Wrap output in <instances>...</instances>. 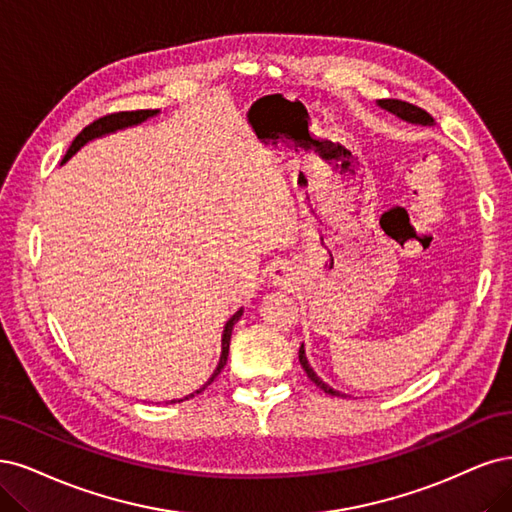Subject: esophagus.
Instances as JSON below:
<instances>
[{"label": "esophagus", "mask_w": 512, "mask_h": 512, "mask_svg": "<svg viewBox=\"0 0 512 512\" xmlns=\"http://www.w3.org/2000/svg\"><path fill=\"white\" fill-rule=\"evenodd\" d=\"M270 278H272V283L274 285H289V268H285V266H274L272 268V272H270Z\"/></svg>", "instance_id": "1"}]
</instances>
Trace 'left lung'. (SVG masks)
Segmentation results:
<instances>
[{"label":"left lung","instance_id":"obj_1","mask_svg":"<svg viewBox=\"0 0 512 512\" xmlns=\"http://www.w3.org/2000/svg\"><path fill=\"white\" fill-rule=\"evenodd\" d=\"M378 106L385 108V110H389V112H393L395 117H400L402 121H408V123H419V125H432V123H434V119H432L430 114H427L423 108H419V106H412V104L402 102V100H378ZM300 364H302L304 372L308 374L310 381L315 383L319 389H323V391H325V393H329V395H342L340 391H336V389L329 387L327 383H323L321 378L315 374V370L310 368L308 359H306L304 344L300 346Z\"/></svg>","mask_w":512,"mask_h":512}]
</instances>
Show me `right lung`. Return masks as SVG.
I'll return each instance as SVG.
<instances>
[{
  "mask_svg": "<svg viewBox=\"0 0 512 512\" xmlns=\"http://www.w3.org/2000/svg\"><path fill=\"white\" fill-rule=\"evenodd\" d=\"M159 110H131V112H114V114H106V117H102V119H97V121H93L91 125H87L85 129L80 131V134L74 138V142L70 144V148H68V153H65V157H63V161L61 163H65L68 161L80 146H85L89 140H93V138H102V136H106V134H112V131H117V129H125V127H131V125H138V123H142V121H146V119H151V117H155ZM242 317V308L236 312V315L229 319L227 323H225V329H223V338H221V359H219V366H217V370H214V374L208 378V383L204 385V387H200L197 389L195 393H202L214 378H217L219 374H221V370H223V366L227 364V355H229V340H232V329H234V325L238 323V319ZM195 393H189V395H185V398H180V400H172V404L174 402H183V400H189V398H193Z\"/></svg>",
  "mask_w": 512,
  "mask_h": 512,
  "instance_id": "1",
  "label": "right lung"
}]
</instances>
